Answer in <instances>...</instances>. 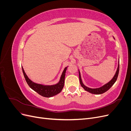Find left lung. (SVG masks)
<instances>
[{"label":"left lung","instance_id":"left-lung-1","mask_svg":"<svg viewBox=\"0 0 131 131\" xmlns=\"http://www.w3.org/2000/svg\"><path fill=\"white\" fill-rule=\"evenodd\" d=\"M118 72H119V61H118V64L117 70H116V72L115 73V75H114V77L113 78L112 80H111L108 83H106V84L104 85L103 86L100 87V88H96V89L89 88H88V87L86 86L84 84H83V82H82V80H81L80 72V71L79 70V79H80V82L81 86L83 88H84V89L85 91H88V92H89L91 93H92V94H102V93L105 92L106 91H107L108 90H109L111 88V87H112L114 84V83L116 82L117 79Z\"/></svg>","mask_w":131,"mask_h":131}]
</instances>
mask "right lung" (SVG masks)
<instances>
[{
  "label": "right lung",
  "instance_id": "right-lung-1",
  "mask_svg": "<svg viewBox=\"0 0 131 131\" xmlns=\"http://www.w3.org/2000/svg\"><path fill=\"white\" fill-rule=\"evenodd\" d=\"M67 67H66L63 70L59 82L57 84L52 85H43L42 84H37V83L34 82L28 77L22 67V69L23 75H24L25 78L26 79V81L30 88L34 91H35V92H37L38 93L41 95V96L49 98L55 96V95L60 93L62 91L63 87H64L65 75Z\"/></svg>",
  "mask_w": 131,
  "mask_h": 131
}]
</instances>
